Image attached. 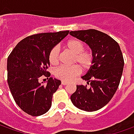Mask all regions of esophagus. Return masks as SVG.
Masks as SVG:
<instances>
[{
    "label": "esophagus",
    "instance_id": "34e87169",
    "mask_svg": "<svg viewBox=\"0 0 134 134\" xmlns=\"http://www.w3.org/2000/svg\"><path fill=\"white\" fill-rule=\"evenodd\" d=\"M68 83H69L67 82V81H62V85H67Z\"/></svg>",
    "mask_w": 134,
    "mask_h": 134
}]
</instances>
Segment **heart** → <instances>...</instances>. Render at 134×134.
<instances>
[{
  "label": "heart",
  "mask_w": 134,
  "mask_h": 134,
  "mask_svg": "<svg viewBox=\"0 0 134 134\" xmlns=\"http://www.w3.org/2000/svg\"><path fill=\"white\" fill-rule=\"evenodd\" d=\"M67 48L75 53L74 62L79 63L83 69H89L93 64V55L90 51H83L84 44L81 41L72 39L67 42ZM48 60L52 65H56L59 60V48L54 46L51 49L48 53ZM81 68L79 65L71 66L62 65L55 70V76L64 81H70L75 76L80 74Z\"/></svg>",
  "instance_id": "b5f03b06"
}]
</instances>
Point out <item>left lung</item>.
I'll use <instances>...</instances> for the list:
<instances>
[{
  "instance_id": "1",
  "label": "left lung",
  "mask_w": 134,
  "mask_h": 134,
  "mask_svg": "<svg viewBox=\"0 0 134 134\" xmlns=\"http://www.w3.org/2000/svg\"><path fill=\"white\" fill-rule=\"evenodd\" d=\"M70 34L88 44L93 55V64L81 77L90 87L77 85L71 101L83 111H98L111 100L120 82L124 59L120 45L108 34L94 29L74 31Z\"/></svg>"
}]
</instances>
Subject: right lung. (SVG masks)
<instances>
[{
	"instance_id": "right-lung-1",
	"label": "right lung",
	"mask_w": 134,
	"mask_h": 134,
	"mask_svg": "<svg viewBox=\"0 0 134 134\" xmlns=\"http://www.w3.org/2000/svg\"><path fill=\"white\" fill-rule=\"evenodd\" d=\"M69 31L27 36L15 46L7 59V81L17 105L29 115L40 116L51 106L53 94L61 81L50 78L48 53L68 35ZM42 76L47 84L39 83Z\"/></svg>"
}]
</instances>
